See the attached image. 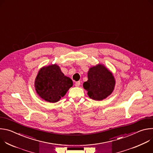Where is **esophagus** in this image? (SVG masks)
Segmentation results:
<instances>
[{
  "label": "esophagus",
  "instance_id": "obj_1",
  "mask_svg": "<svg viewBox=\"0 0 153 153\" xmlns=\"http://www.w3.org/2000/svg\"><path fill=\"white\" fill-rule=\"evenodd\" d=\"M80 81L76 82L75 83V86H77V87L79 86H80Z\"/></svg>",
  "mask_w": 153,
  "mask_h": 153
}]
</instances>
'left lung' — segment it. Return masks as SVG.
I'll use <instances>...</instances> for the list:
<instances>
[{"label":"left lung","mask_w":153,"mask_h":153,"mask_svg":"<svg viewBox=\"0 0 153 153\" xmlns=\"http://www.w3.org/2000/svg\"><path fill=\"white\" fill-rule=\"evenodd\" d=\"M116 80L112 72L103 64H97L88 71V80L83 83L90 98L102 100L110 96L114 90Z\"/></svg>","instance_id":"8db88e82"}]
</instances>
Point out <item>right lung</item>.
<instances>
[{
  "mask_svg": "<svg viewBox=\"0 0 153 153\" xmlns=\"http://www.w3.org/2000/svg\"><path fill=\"white\" fill-rule=\"evenodd\" d=\"M73 85L72 80L64 75L57 64L41 68L34 82L37 94L40 98L50 103L60 100Z\"/></svg>",
  "mask_w": 153,
  "mask_h": 153,
  "instance_id": "1",
  "label": "right lung"
}]
</instances>
